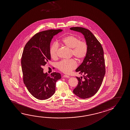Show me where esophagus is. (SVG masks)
<instances>
[{"label": "esophagus", "instance_id": "1", "mask_svg": "<svg viewBox=\"0 0 130 130\" xmlns=\"http://www.w3.org/2000/svg\"><path fill=\"white\" fill-rule=\"evenodd\" d=\"M63 77H64V78H69L70 77L68 76V75H64L63 76Z\"/></svg>", "mask_w": 130, "mask_h": 130}]
</instances>
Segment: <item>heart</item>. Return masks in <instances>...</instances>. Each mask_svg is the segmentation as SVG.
Segmentation results:
<instances>
[{"mask_svg": "<svg viewBox=\"0 0 130 130\" xmlns=\"http://www.w3.org/2000/svg\"><path fill=\"white\" fill-rule=\"evenodd\" d=\"M62 43L71 50V54L78 61H83L87 55L88 45L84 41H81L74 35H68L62 39ZM59 46L57 43L52 44L50 48V56L53 59L58 57ZM57 68L60 71L65 73H69L77 67V62L74 59L63 60L57 64Z\"/></svg>", "mask_w": 130, "mask_h": 130, "instance_id": "1", "label": "heart"}]
</instances>
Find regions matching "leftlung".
I'll return each mask as SVG.
<instances>
[{
	"mask_svg": "<svg viewBox=\"0 0 130 130\" xmlns=\"http://www.w3.org/2000/svg\"><path fill=\"white\" fill-rule=\"evenodd\" d=\"M71 30L83 34L88 45V52L76 72L83 75V78L76 77L78 81L73 93L82 99L89 98L98 92L104 77L106 69L102 46L90 30L82 27H72Z\"/></svg>",
	"mask_w": 130,
	"mask_h": 130,
	"instance_id": "8db88e82",
	"label": "left lung"
}]
</instances>
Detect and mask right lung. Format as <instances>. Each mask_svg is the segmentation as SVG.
<instances>
[{
  "instance_id": "obj_1",
  "label": "right lung",
  "mask_w": 130,
  "mask_h": 130,
  "mask_svg": "<svg viewBox=\"0 0 130 130\" xmlns=\"http://www.w3.org/2000/svg\"><path fill=\"white\" fill-rule=\"evenodd\" d=\"M62 29L39 32L24 47L21 58L23 81L28 92L39 100L50 98L55 92L56 82L61 78L58 72L43 73V67L51 60L50 44L53 36Z\"/></svg>"
}]
</instances>
